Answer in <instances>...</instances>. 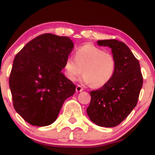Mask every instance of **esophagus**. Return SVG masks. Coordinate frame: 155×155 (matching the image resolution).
I'll use <instances>...</instances> for the list:
<instances>
[{
  "mask_svg": "<svg viewBox=\"0 0 155 155\" xmlns=\"http://www.w3.org/2000/svg\"><path fill=\"white\" fill-rule=\"evenodd\" d=\"M76 92H81V91H83V87L81 86V85L78 84L76 87Z\"/></svg>",
  "mask_w": 155,
  "mask_h": 155,
  "instance_id": "esophagus-1",
  "label": "esophagus"
}]
</instances>
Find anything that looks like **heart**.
I'll return each instance as SVG.
<instances>
[{
	"mask_svg": "<svg viewBox=\"0 0 155 155\" xmlns=\"http://www.w3.org/2000/svg\"><path fill=\"white\" fill-rule=\"evenodd\" d=\"M116 66V59L111 53L92 44H86L76 49L75 58H66L64 74L67 79L75 81L83 72L84 82L91 83L94 87H101L113 78Z\"/></svg>",
	"mask_w": 155,
	"mask_h": 155,
	"instance_id": "obj_1",
	"label": "heart"
}]
</instances>
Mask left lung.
Here are the masks:
<instances>
[{"label":"left lung","instance_id":"1","mask_svg":"<svg viewBox=\"0 0 155 155\" xmlns=\"http://www.w3.org/2000/svg\"><path fill=\"white\" fill-rule=\"evenodd\" d=\"M97 44L111 48L116 59V71L106 84L90 92L91 101L87 113L97 125L113 127L120 124L136 107L143 76L139 62L123 42L110 39L98 41Z\"/></svg>","mask_w":155,"mask_h":155}]
</instances>
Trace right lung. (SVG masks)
I'll return each mask as SVG.
<instances>
[{
  "label": "right lung",
  "instance_id": "1",
  "mask_svg": "<svg viewBox=\"0 0 155 155\" xmlns=\"http://www.w3.org/2000/svg\"><path fill=\"white\" fill-rule=\"evenodd\" d=\"M74 44L67 36L45 33L17 53L9 76L16 111L29 124L47 126L56 120L76 86L61 71Z\"/></svg>",
  "mask_w": 155,
  "mask_h": 155
}]
</instances>
